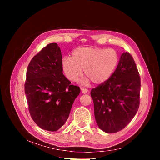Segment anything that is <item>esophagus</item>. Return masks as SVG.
<instances>
[{
  "label": "esophagus",
  "instance_id": "1",
  "mask_svg": "<svg viewBox=\"0 0 160 160\" xmlns=\"http://www.w3.org/2000/svg\"><path fill=\"white\" fill-rule=\"evenodd\" d=\"M81 92L83 93H87L88 92V89L86 88H81Z\"/></svg>",
  "mask_w": 160,
  "mask_h": 160
}]
</instances>
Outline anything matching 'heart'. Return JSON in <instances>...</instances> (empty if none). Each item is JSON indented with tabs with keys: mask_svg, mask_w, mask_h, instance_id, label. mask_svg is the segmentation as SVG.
Wrapping results in <instances>:
<instances>
[{
	"mask_svg": "<svg viewBox=\"0 0 160 160\" xmlns=\"http://www.w3.org/2000/svg\"><path fill=\"white\" fill-rule=\"evenodd\" d=\"M119 60L118 52L113 49L99 47H79L72 52V57H65L62 68L67 78L77 81L84 73V83L91 80L94 84L101 85L108 81L115 71Z\"/></svg>",
	"mask_w": 160,
	"mask_h": 160,
	"instance_id": "b5f03b06",
	"label": "heart"
}]
</instances>
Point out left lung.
I'll return each mask as SVG.
<instances>
[{"instance_id": "8db88e82", "label": "left lung", "mask_w": 160, "mask_h": 160, "mask_svg": "<svg viewBox=\"0 0 160 160\" xmlns=\"http://www.w3.org/2000/svg\"><path fill=\"white\" fill-rule=\"evenodd\" d=\"M140 87L133 57L123 52L108 81L91 91L96 123L101 130L113 133L127 126L139 109Z\"/></svg>"}]
</instances>
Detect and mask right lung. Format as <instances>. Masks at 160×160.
<instances>
[{
	"mask_svg": "<svg viewBox=\"0 0 160 160\" xmlns=\"http://www.w3.org/2000/svg\"><path fill=\"white\" fill-rule=\"evenodd\" d=\"M80 91L62 73L61 51L57 43L47 45L32 57L25 92L30 115L38 127L51 132L59 129Z\"/></svg>",
	"mask_w": 160,
	"mask_h": 160,
	"instance_id": "right-lung-1",
	"label": "right lung"
}]
</instances>
